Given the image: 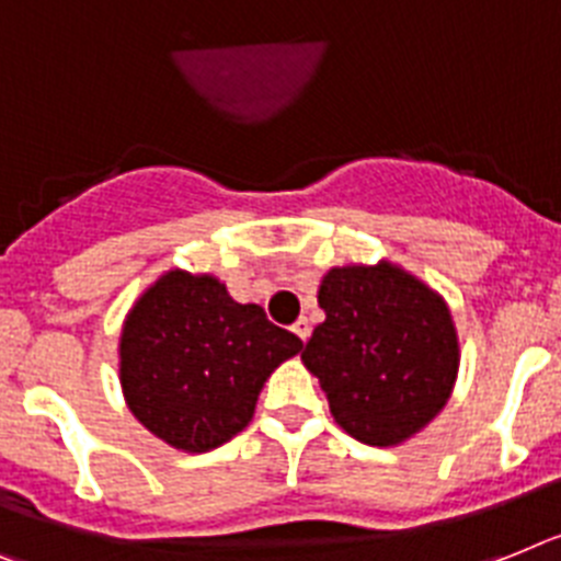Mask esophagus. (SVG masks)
Wrapping results in <instances>:
<instances>
[{"label":"esophagus","mask_w":561,"mask_h":561,"mask_svg":"<svg viewBox=\"0 0 561 561\" xmlns=\"http://www.w3.org/2000/svg\"><path fill=\"white\" fill-rule=\"evenodd\" d=\"M294 333L299 339H302V342H308V339H310V322H308V319H305V317L296 319V322H294Z\"/></svg>","instance_id":"1"}]
</instances>
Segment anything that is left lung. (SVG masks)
Wrapping results in <instances>:
<instances>
[{
	"label": "left lung",
	"mask_w": 561,
	"mask_h": 561,
	"mask_svg": "<svg viewBox=\"0 0 561 561\" xmlns=\"http://www.w3.org/2000/svg\"><path fill=\"white\" fill-rule=\"evenodd\" d=\"M319 308L302 359L353 439L397 445L445 408L459 345L439 294L393 265L333 267Z\"/></svg>",
	"instance_id": "left-lung-1"
}]
</instances>
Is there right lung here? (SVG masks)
<instances>
[{
    "instance_id": "right-lung-1",
    "label": "right lung",
    "mask_w": 561,
    "mask_h": 561,
    "mask_svg": "<svg viewBox=\"0 0 561 561\" xmlns=\"http://www.w3.org/2000/svg\"><path fill=\"white\" fill-rule=\"evenodd\" d=\"M299 351L302 339L214 276L171 271L125 322L122 390L153 436L205 454L251 422L267 376Z\"/></svg>"
}]
</instances>
